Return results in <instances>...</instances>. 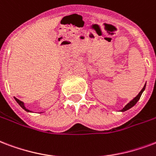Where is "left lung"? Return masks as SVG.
Listing matches in <instances>:
<instances>
[{"mask_svg": "<svg viewBox=\"0 0 156 156\" xmlns=\"http://www.w3.org/2000/svg\"><path fill=\"white\" fill-rule=\"evenodd\" d=\"M145 88H146V84H145V86L143 87V88H142V89H141V91H140V93H138V95H137L136 97L135 98L132 99V100H131V101H130L129 103H127V104L126 105L125 107H124V108H123V109H122V112H125V111L128 110V109H130V108H131V107H133V106H135V105L136 104V102L138 101H139L140 98V96H141L142 93H143V92H144V90H145Z\"/></svg>", "mask_w": 156, "mask_h": 156, "instance_id": "8db88e82", "label": "left lung"}]
</instances>
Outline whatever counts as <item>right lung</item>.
<instances>
[{
  "mask_svg": "<svg viewBox=\"0 0 156 156\" xmlns=\"http://www.w3.org/2000/svg\"><path fill=\"white\" fill-rule=\"evenodd\" d=\"M15 99H16V101H17V103H18V104H19L20 106V107H22L24 110H25V111H26V112H30V110H28V109H26V108H25V105H24V103H23V101H20L19 99L16 98H15Z\"/></svg>",
  "mask_w": 156,
  "mask_h": 156,
  "instance_id": "add662e5",
  "label": "right lung"
}]
</instances>
